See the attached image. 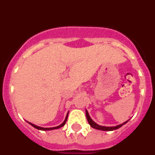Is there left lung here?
<instances>
[{
  "label": "left lung",
  "instance_id": "left-lung-1",
  "mask_svg": "<svg viewBox=\"0 0 155 155\" xmlns=\"http://www.w3.org/2000/svg\"><path fill=\"white\" fill-rule=\"evenodd\" d=\"M86 117H87V122H88V124H90V126H91V127H93V128H94V129H97V130H104V131L114 130H116V129H119L120 127H121L122 126L124 125V124H127V122H128V120H127V122H125V123H124V124L116 126V127H102V126H99V125H98L97 124H95V123H94V122L91 120V117H90V116L88 115V113H87V110H86Z\"/></svg>",
  "mask_w": 155,
  "mask_h": 155
}]
</instances>
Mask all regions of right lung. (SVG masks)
Listing matches in <instances>:
<instances>
[{"instance_id":"obj_1","label":"right lung","mask_w":155,"mask_h":155,"mask_svg":"<svg viewBox=\"0 0 155 155\" xmlns=\"http://www.w3.org/2000/svg\"><path fill=\"white\" fill-rule=\"evenodd\" d=\"M68 113L67 114V116H66V119L65 120H64V122L62 124H61L60 126H58V127H51V128H43V127H38V126H35L34 125V124H31V123H28V124H30V125H31L33 127H35V129H38V130H54V129H59L61 128V127H62L63 126L65 125L66 122H67V120H68Z\"/></svg>"}]
</instances>
